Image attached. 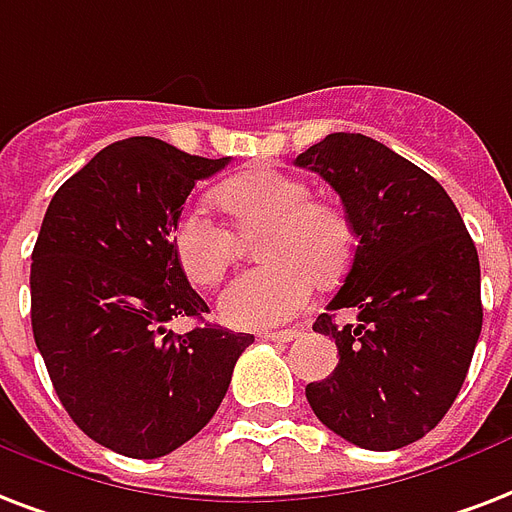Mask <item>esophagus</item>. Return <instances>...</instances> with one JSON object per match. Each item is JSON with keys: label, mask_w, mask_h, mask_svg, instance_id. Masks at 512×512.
I'll return each mask as SVG.
<instances>
[{"label": "esophagus", "mask_w": 512, "mask_h": 512, "mask_svg": "<svg viewBox=\"0 0 512 512\" xmlns=\"http://www.w3.org/2000/svg\"><path fill=\"white\" fill-rule=\"evenodd\" d=\"M300 335V330H265V333H260V338H265V341H276V343H290L295 341Z\"/></svg>", "instance_id": "obj_1"}]
</instances>
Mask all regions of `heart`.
I'll return each instance as SVG.
<instances>
[{
	"instance_id": "b5f03b06",
	"label": "heart",
	"mask_w": 512,
	"mask_h": 512,
	"mask_svg": "<svg viewBox=\"0 0 512 512\" xmlns=\"http://www.w3.org/2000/svg\"><path fill=\"white\" fill-rule=\"evenodd\" d=\"M214 201L241 236L265 233L257 257L265 265L239 273L220 295V317L241 330H268L308 306L314 282L335 284L354 260V228L341 206L317 201L311 187L282 171L260 169L225 179ZM209 214L185 206L169 241L195 287H214L239 255V236Z\"/></svg>"
}]
</instances>
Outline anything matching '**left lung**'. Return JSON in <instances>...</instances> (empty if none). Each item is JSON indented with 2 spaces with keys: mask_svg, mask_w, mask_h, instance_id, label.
Returning <instances> with one entry per match:
<instances>
[{
  "mask_svg": "<svg viewBox=\"0 0 512 512\" xmlns=\"http://www.w3.org/2000/svg\"><path fill=\"white\" fill-rule=\"evenodd\" d=\"M341 195L357 249L314 330L335 338L338 368L306 386L327 429L395 451L438 427L481 335V263L462 214L427 171L362 134H327L295 158ZM357 307L360 326L334 325Z\"/></svg>",
  "mask_w": 512,
  "mask_h": 512,
  "instance_id": "obj_1",
  "label": "left lung"
}]
</instances>
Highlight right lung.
I'll return each instance as SVG.
<instances>
[{"label": "right lung", "mask_w": 512, "mask_h": 512, "mask_svg": "<svg viewBox=\"0 0 512 512\" xmlns=\"http://www.w3.org/2000/svg\"><path fill=\"white\" fill-rule=\"evenodd\" d=\"M201 158L131 136L96 152L50 201L31 252V330L58 400L101 446L158 459L198 435L255 335L220 325L166 330L209 306L179 268L169 233Z\"/></svg>", "instance_id": "add662e5"}]
</instances>
